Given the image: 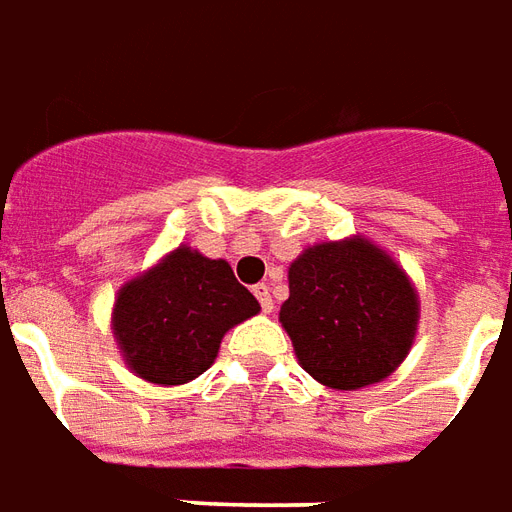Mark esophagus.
Segmentation results:
<instances>
[{
    "mask_svg": "<svg viewBox=\"0 0 512 512\" xmlns=\"http://www.w3.org/2000/svg\"><path fill=\"white\" fill-rule=\"evenodd\" d=\"M252 293H255V298H257V301H260V306H263V312H271V309H274V298H271V287L263 285V282H260V285L252 287Z\"/></svg>",
    "mask_w": 512,
    "mask_h": 512,
    "instance_id": "obj_1",
    "label": "esophagus"
}]
</instances>
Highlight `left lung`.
I'll list each match as a JSON object with an SVG mask.
<instances>
[{
	"label": "left lung",
	"mask_w": 512,
	"mask_h": 512,
	"mask_svg": "<svg viewBox=\"0 0 512 512\" xmlns=\"http://www.w3.org/2000/svg\"><path fill=\"white\" fill-rule=\"evenodd\" d=\"M279 320L314 380L355 391L385 380L410 352L418 295L407 274L369 241H328L290 266V298Z\"/></svg>",
	"instance_id": "obj_1"
}]
</instances>
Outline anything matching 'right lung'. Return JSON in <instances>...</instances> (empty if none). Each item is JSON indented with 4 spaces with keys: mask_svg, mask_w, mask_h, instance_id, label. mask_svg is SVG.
<instances>
[{
    "mask_svg": "<svg viewBox=\"0 0 512 512\" xmlns=\"http://www.w3.org/2000/svg\"><path fill=\"white\" fill-rule=\"evenodd\" d=\"M257 312V298L225 260L179 246L160 266L121 287L113 333L138 377L181 385L206 372L222 336Z\"/></svg>",
    "mask_w": 512,
    "mask_h": 512,
    "instance_id": "add662e5",
    "label": "right lung"
}]
</instances>
